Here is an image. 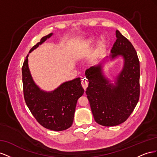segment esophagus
<instances>
[{"instance_id": "1", "label": "esophagus", "mask_w": 157, "mask_h": 157, "mask_svg": "<svg viewBox=\"0 0 157 157\" xmlns=\"http://www.w3.org/2000/svg\"><path fill=\"white\" fill-rule=\"evenodd\" d=\"M82 86L83 88L85 89V91H86V88H87V86H88V82H87V80L86 78H83V79H82Z\"/></svg>"}]
</instances>
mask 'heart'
I'll return each mask as SVG.
<instances>
[{
  "label": "heart",
  "mask_w": 157,
  "mask_h": 157,
  "mask_svg": "<svg viewBox=\"0 0 157 157\" xmlns=\"http://www.w3.org/2000/svg\"><path fill=\"white\" fill-rule=\"evenodd\" d=\"M95 41H96V38L90 37V38L87 39L86 41H85V44H86V46H90ZM107 47H108V42H107V41L105 39H102L98 44V54H99V55H102V54H103L105 52V51L106 50Z\"/></svg>",
  "instance_id": "1"
}]
</instances>
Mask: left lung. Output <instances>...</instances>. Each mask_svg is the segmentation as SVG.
<instances>
[{"label": "left lung", "instance_id": "left-lung-1", "mask_svg": "<svg viewBox=\"0 0 157 157\" xmlns=\"http://www.w3.org/2000/svg\"><path fill=\"white\" fill-rule=\"evenodd\" d=\"M116 36L110 58L122 56L124 64L114 85L105 77L101 64L86 71L89 82L86 93L93 117L104 126L124 122L135 109L140 95V66L136 49L118 30Z\"/></svg>", "mask_w": 157, "mask_h": 157}]
</instances>
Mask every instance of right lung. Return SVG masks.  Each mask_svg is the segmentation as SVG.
<instances>
[{"mask_svg": "<svg viewBox=\"0 0 157 157\" xmlns=\"http://www.w3.org/2000/svg\"><path fill=\"white\" fill-rule=\"evenodd\" d=\"M50 33L30 49L37 48L48 38ZM28 55L22 66V82L25 103L31 114L42 126L53 131H62L72 125L76 104L84 89L79 78L66 82L51 92L41 90L35 83L28 67Z\"/></svg>", "mask_w": 157, "mask_h": 157, "instance_id": "1", "label": "right lung"}]
</instances>
